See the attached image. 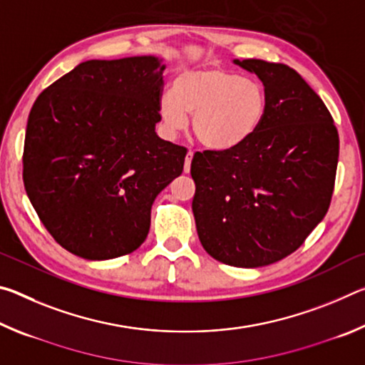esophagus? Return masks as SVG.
<instances>
[{"label": "esophagus", "mask_w": 365, "mask_h": 365, "mask_svg": "<svg viewBox=\"0 0 365 365\" xmlns=\"http://www.w3.org/2000/svg\"><path fill=\"white\" fill-rule=\"evenodd\" d=\"M193 151H188L187 153V158H185V165H183V170H185V174H188L190 172V168H191V159H193Z\"/></svg>", "instance_id": "esophagus-1"}]
</instances>
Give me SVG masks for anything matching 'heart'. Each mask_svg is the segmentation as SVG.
Listing matches in <instances>:
<instances>
[{
  "label": "heart",
  "instance_id": "1",
  "mask_svg": "<svg viewBox=\"0 0 365 365\" xmlns=\"http://www.w3.org/2000/svg\"><path fill=\"white\" fill-rule=\"evenodd\" d=\"M269 98L255 78L219 66H196L180 71L172 91L159 98L160 120L170 135L183 132L193 114V132L209 150L228 151L248 141L262 125Z\"/></svg>",
  "mask_w": 365,
  "mask_h": 365
}]
</instances>
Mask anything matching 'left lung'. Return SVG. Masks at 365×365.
<instances>
[{
    "instance_id": "left-lung-1",
    "label": "left lung",
    "mask_w": 365,
    "mask_h": 365,
    "mask_svg": "<svg viewBox=\"0 0 365 365\" xmlns=\"http://www.w3.org/2000/svg\"><path fill=\"white\" fill-rule=\"evenodd\" d=\"M269 98L257 132L228 151H196L191 177L202 248L233 267L274 264L304 243L329 211L339 138L329 109L285 64L235 59Z\"/></svg>"
}]
</instances>
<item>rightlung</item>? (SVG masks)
Returning a JSON list of instances; mask_svg holds the SVG:
<instances>
[{"instance_id": "1", "label": "right lung", "mask_w": 365, "mask_h": 365, "mask_svg": "<svg viewBox=\"0 0 365 365\" xmlns=\"http://www.w3.org/2000/svg\"><path fill=\"white\" fill-rule=\"evenodd\" d=\"M164 69L156 56L85 61L30 109L24 187L72 255L104 261L140 248L154 200L182 174L187 148L154 130Z\"/></svg>"}]
</instances>
